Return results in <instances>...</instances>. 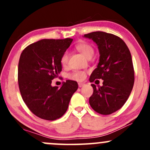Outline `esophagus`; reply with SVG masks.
I'll return each instance as SVG.
<instances>
[{"label":"esophagus","mask_w":150,"mask_h":150,"mask_svg":"<svg viewBox=\"0 0 150 150\" xmlns=\"http://www.w3.org/2000/svg\"><path fill=\"white\" fill-rule=\"evenodd\" d=\"M85 85L86 84H85L84 83H78V86H79L80 88H81V87H83V86H85Z\"/></svg>","instance_id":"34e87169"}]
</instances>
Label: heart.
<instances>
[{"mask_svg":"<svg viewBox=\"0 0 150 150\" xmlns=\"http://www.w3.org/2000/svg\"><path fill=\"white\" fill-rule=\"evenodd\" d=\"M75 48L80 52L82 53L85 57H87V58L90 57V56H93V52H94L93 47L91 46L90 44H88V43H84V42L78 43L75 46ZM68 60H69V54L66 51V52H64L61 58V63L63 67L67 66ZM69 78L70 79L75 80V81H81L83 80H84V78H86V73L84 72H83V71H75L72 74L69 75Z\"/></svg>","mask_w":150,"mask_h":150,"instance_id":"obj_1","label":"heart"}]
</instances>
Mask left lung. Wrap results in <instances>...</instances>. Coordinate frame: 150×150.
<instances>
[{"label": "left lung", "instance_id": "1", "mask_svg": "<svg viewBox=\"0 0 150 150\" xmlns=\"http://www.w3.org/2000/svg\"><path fill=\"white\" fill-rule=\"evenodd\" d=\"M98 46L99 60L89 81L103 80V86L91 84L93 93L89 104L102 115H110L120 110L129 97L134 83L131 54L125 42L117 36L96 31L84 35Z\"/></svg>", "mask_w": 150, "mask_h": 150}]
</instances>
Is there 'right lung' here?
Masks as SVG:
<instances>
[{
	"instance_id": "right-lung-1",
	"label": "right lung",
	"mask_w": 150,
	"mask_h": 150,
	"mask_svg": "<svg viewBox=\"0 0 150 150\" xmlns=\"http://www.w3.org/2000/svg\"><path fill=\"white\" fill-rule=\"evenodd\" d=\"M72 40L43 39L26 47L21 54L18 81L22 99L33 114L44 120L61 117L78 88V83L70 80L60 88L51 86L62 71V56Z\"/></svg>"
}]
</instances>
